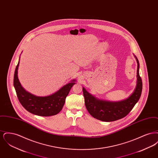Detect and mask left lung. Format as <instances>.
<instances>
[{"mask_svg":"<svg viewBox=\"0 0 158 158\" xmlns=\"http://www.w3.org/2000/svg\"><path fill=\"white\" fill-rule=\"evenodd\" d=\"M135 57L137 63V84L134 92L127 99L117 102L99 99L83 88L86 108L93 117L105 122L118 120L126 117L138 102L142 94V81L139 75V62Z\"/></svg>","mask_w":158,"mask_h":158,"instance_id":"8db88e82","label":"left lung"}]
</instances>
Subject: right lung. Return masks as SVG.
<instances>
[{
	"label": "right lung",
	"instance_id": "add662e5",
	"mask_svg": "<svg viewBox=\"0 0 158 158\" xmlns=\"http://www.w3.org/2000/svg\"><path fill=\"white\" fill-rule=\"evenodd\" d=\"M19 64V60L15 69L14 86L21 105L28 112L39 116L48 117L57 114L62 110L66 98L75 84L76 80H72L50 95L37 97L26 91L21 86L18 77Z\"/></svg>",
	"mask_w": 158,
	"mask_h": 158
}]
</instances>
